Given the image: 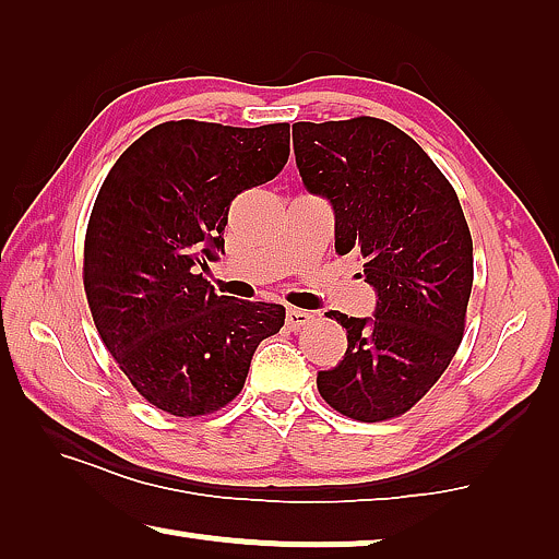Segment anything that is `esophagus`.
I'll list each match as a JSON object with an SVG mask.
<instances>
[{
  "label": "esophagus",
  "mask_w": 559,
  "mask_h": 559,
  "mask_svg": "<svg viewBox=\"0 0 559 559\" xmlns=\"http://www.w3.org/2000/svg\"><path fill=\"white\" fill-rule=\"evenodd\" d=\"M314 314L312 312H305V309H297V307H289L287 309V326L289 329H299V326H307L312 322Z\"/></svg>",
  "instance_id": "1"
}]
</instances>
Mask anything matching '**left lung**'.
<instances>
[{"label": "left lung", "instance_id": "8db88e82", "mask_svg": "<svg viewBox=\"0 0 559 559\" xmlns=\"http://www.w3.org/2000/svg\"><path fill=\"white\" fill-rule=\"evenodd\" d=\"M299 176L334 207V247L364 260L371 319L329 312L344 359L317 389L342 416H404L459 352L473 289V240L459 195L401 128L371 116L292 126Z\"/></svg>", "mask_w": 559, "mask_h": 559}]
</instances>
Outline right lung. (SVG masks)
<instances>
[{"label":"right lung","instance_id":"obj_1","mask_svg":"<svg viewBox=\"0 0 559 559\" xmlns=\"http://www.w3.org/2000/svg\"><path fill=\"white\" fill-rule=\"evenodd\" d=\"M289 123L166 121L114 163L91 210L84 289L100 342L170 416L225 408L285 307L219 297L198 273L223 250L233 200L285 168Z\"/></svg>","mask_w":559,"mask_h":559}]
</instances>
